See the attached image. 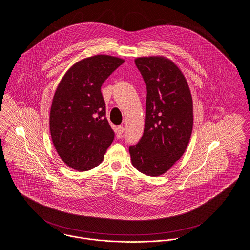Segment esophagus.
Masks as SVG:
<instances>
[{"label":"esophagus","instance_id":"esophagus-1","mask_svg":"<svg viewBox=\"0 0 250 250\" xmlns=\"http://www.w3.org/2000/svg\"><path fill=\"white\" fill-rule=\"evenodd\" d=\"M124 127L122 126V125H119L117 128L115 129V133L116 137L118 138V139H120V138H122V136H123V133H124Z\"/></svg>","mask_w":250,"mask_h":250}]
</instances>
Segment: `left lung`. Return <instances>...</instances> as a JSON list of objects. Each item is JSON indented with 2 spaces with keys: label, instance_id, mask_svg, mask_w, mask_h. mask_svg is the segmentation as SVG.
<instances>
[{
  "label": "left lung",
  "instance_id": "1",
  "mask_svg": "<svg viewBox=\"0 0 250 250\" xmlns=\"http://www.w3.org/2000/svg\"><path fill=\"white\" fill-rule=\"evenodd\" d=\"M146 85L144 134L129 146L135 168L147 176L167 172L185 153L193 127V103L188 82L165 57L135 60Z\"/></svg>",
  "mask_w": 250,
  "mask_h": 250
}]
</instances>
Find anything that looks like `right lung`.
<instances>
[{"instance_id":"1","label":"right lung","mask_w":250,"mask_h":250,"mask_svg":"<svg viewBox=\"0 0 250 250\" xmlns=\"http://www.w3.org/2000/svg\"><path fill=\"white\" fill-rule=\"evenodd\" d=\"M124 62L108 55L85 58L73 64L58 85L49 116L50 133L59 156L73 169L96 167L114 140L101 87Z\"/></svg>"}]
</instances>
